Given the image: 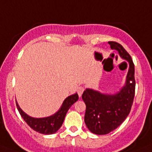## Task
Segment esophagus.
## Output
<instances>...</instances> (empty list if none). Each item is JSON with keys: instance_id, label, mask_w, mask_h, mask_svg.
<instances>
[{"instance_id": "1", "label": "esophagus", "mask_w": 152, "mask_h": 152, "mask_svg": "<svg viewBox=\"0 0 152 152\" xmlns=\"http://www.w3.org/2000/svg\"><path fill=\"white\" fill-rule=\"evenodd\" d=\"M84 90H85V88H84L82 86H79L78 88H77V94H78V96L79 97H81V95H82V93H83Z\"/></svg>"}]
</instances>
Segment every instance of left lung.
<instances>
[{"mask_svg": "<svg viewBox=\"0 0 152 152\" xmlns=\"http://www.w3.org/2000/svg\"><path fill=\"white\" fill-rule=\"evenodd\" d=\"M112 50L129 63V70L124 87L114 95L101 93L86 88L82 99L86 105L85 123L88 130L98 135L107 134L124 122L131 110L135 92L134 64L131 56L120 43L109 42Z\"/></svg>", "mask_w": 152, "mask_h": 152, "instance_id": "8db88e82", "label": "left lung"}]
</instances>
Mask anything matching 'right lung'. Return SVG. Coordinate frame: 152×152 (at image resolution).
<instances>
[{
  "label": "right lung",
  "instance_id": "right-lung-1",
  "mask_svg": "<svg viewBox=\"0 0 152 152\" xmlns=\"http://www.w3.org/2000/svg\"><path fill=\"white\" fill-rule=\"evenodd\" d=\"M77 99H78V95L77 93L68 96L65 99L61 109L56 113L50 116L43 117V118H34L27 115L19 107L17 102H16V106L20 115L32 130L42 134H52L61 128L67 111L71 106L77 101Z\"/></svg>",
  "mask_w": 152,
  "mask_h": 152
}]
</instances>
